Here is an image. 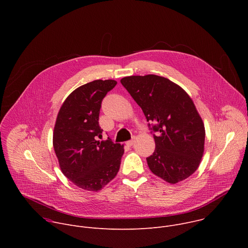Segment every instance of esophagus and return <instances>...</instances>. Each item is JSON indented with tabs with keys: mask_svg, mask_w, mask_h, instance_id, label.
I'll list each match as a JSON object with an SVG mask.
<instances>
[{
	"mask_svg": "<svg viewBox=\"0 0 248 248\" xmlns=\"http://www.w3.org/2000/svg\"><path fill=\"white\" fill-rule=\"evenodd\" d=\"M134 142H135V138H132L131 140H128V141H126V145L127 146H132L133 144H134Z\"/></svg>",
	"mask_w": 248,
	"mask_h": 248,
	"instance_id": "esophagus-1",
	"label": "esophagus"
}]
</instances>
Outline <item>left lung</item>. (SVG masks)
Returning a JSON list of instances; mask_svg holds the SVG:
<instances>
[{
  "label": "left lung",
  "instance_id": "1",
  "mask_svg": "<svg viewBox=\"0 0 248 248\" xmlns=\"http://www.w3.org/2000/svg\"><path fill=\"white\" fill-rule=\"evenodd\" d=\"M121 83L147 122L155 124V151L146 158L150 170L172 185L187 179L199 167L205 142L204 124L192 99L180 85L155 75L125 77Z\"/></svg>",
  "mask_w": 248,
  "mask_h": 248
}]
</instances>
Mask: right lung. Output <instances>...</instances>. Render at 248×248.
Wrapping results in <instances>:
<instances>
[{"instance_id":"right-lung-1","label":"right lung","mask_w":248,"mask_h":248,"mask_svg":"<svg viewBox=\"0 0 248 248\" xmlns=\"http://www.w3.org/2000/svg\"><path fill=\"white\" fill-rule=\"evenodd\" d=\"M116 84L113 79H97L81 85L58 113L53 145L61 170L84 190H101L120 170L124 145L110 138L100 141L103 129L98 122L102 100Z\"/></svg>"}]
</instances>
